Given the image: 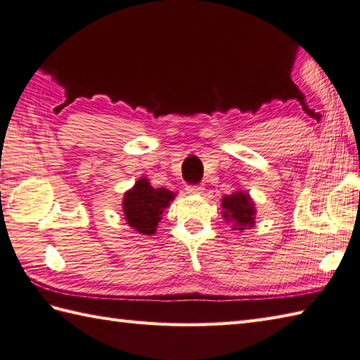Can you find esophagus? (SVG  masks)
Here are the masks:
<instances>
[{
  "instance_id": "34e87169",
  "label": "esophagus",
  "mask_w": 360,
  "mask_h": 360,
  "mask_svg": "<svg viewBox=\"0 0 360 360\" xmlns=\"http://www.w3.org/2000/svg\"><path fill=\"white\" fill-rule=\"evenodd\" d=\"M187 193H192V195H200V193H202V190H204V187L201 186V184H196V186H187Z\"/></svg>"
}]
</instances>
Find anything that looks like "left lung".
<instances>
[{"mask_svg":"<svg viewBox=\"0 0 360 360\" xmlns=\"http://www.w3.org/2000/svg\"><path fill=\"white\" fill-rule=\"evenodd\" d=\"M223 215L227 221L235 226V229L238 227V231H243L244 227H252L255 223V209L254 204H252V200L249 198L248 193L243 192H236L231 196H224L223 198ZM233 229V231H235Z\"/></svg>","mask_w":360,"mask_h":360,"instance_id":"obj_1","label":"left lung"}]
</instances>
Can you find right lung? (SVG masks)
<instances>
[{"mask_svg":"<svg viewBox=\"0 0 360 360\" xmlns=\"http://www.w3.org/2000/svg\"><path fill=\"white\" fill-rule=\"evenodd\" d=\"M173 198L174 193L170 190L153 188L147 179H139L124 196V213L128 224L143 235L155 233L164 209Z\"/></svg>","mask_w":360,"mask_h":360,"instance_id":"add662e5","label":"right lung"}]
</instances>
